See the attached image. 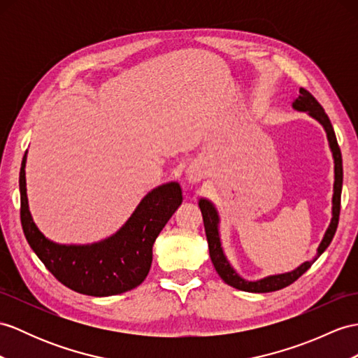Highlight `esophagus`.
I'll use <instances>...</instances> for the list:
<instances>
[{
  "label": "esophagus",
  "mask_w": 358,
  "mask_h": 358,
  "mask_svg": "<svg viewBox=\"0 0 358 358\" xmlns=\"http://www.w3.org/2000/svg\"><path fill=\"white\" fill-rule=\"evenodd\" d=\"M185 176H187V180L189 182V184H196V182H199L200 178H202V174H200V169L191 167V169H188Z\"/></svg>",
  "instance_id": "1"
}]
</instances>
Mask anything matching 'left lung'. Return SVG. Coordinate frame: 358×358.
I'll return each instance as SVG.
<instances>
[{
	"mask_svg": "<svg viewBox=\"0 0 358 358\" xmlns=\"http://www.w3.org/2000/svg\"><path fill=\"white\" fill-rule=\"evenodd\" d=\"M292 106L299 110V112H307L310 117L317 120L319 123L324 126L327 138L329 143V149L333 152L334 158V194H333V219L328 226V229L322 238L320 245L317 248V254L311 261H305L298 268L292 270V272L281 273V275H272L263 278V280L258 281H246L235 272L234 267L229 264L228 258L224 257L223 249H222V241H220V234H219V214H217L215 206L209 202L206 199L199 200L200 211L203 215V224H205V232H206V240H208V248H209V257H211L213 264L217 270V273L222 278V280L234 287V289H238L243 292H250V293H268V292H276L281 290L284 287L293 284L299 276H302L307 270L311 267V264L324 254L325 249L329 246L331 240H333L337 224H338V215H340V196H342V184H343V167H342V153H340V147L337 144V138L334 134L333 124L325 113L324 108L320 106L319 101L313 97V95L307 91L301 88L299 95L296 97L292 103Z\"/></svg>",
	"mask_w": 358,
	"mask_h": 358,
	"instance_id": "8db88e82",
	"label": "left lung"
}]
</instances>
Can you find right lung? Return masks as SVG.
Here are the masks:
<instances>
[{
	"instance_id": "add662e5",
	"label": "right lung",
	"mask_w": 358,
	"mask_h": 358,
	"mask_svg": "<svg viewBox=\"0 0 358 358\" xmlns=\"http://www.w3.org/2000/svg\"><path fill=\"white\" fill-rule=\"evenodd\" d=\"M25 161L27 155H24L20 171L22 231L34 254L56 280L77 293L99 298L124 293L141 284L152 266L156 237L182 203L178 182L152 189L112 237L92 245H57L31 219Z\"/></svg>"
}]
</instances>
